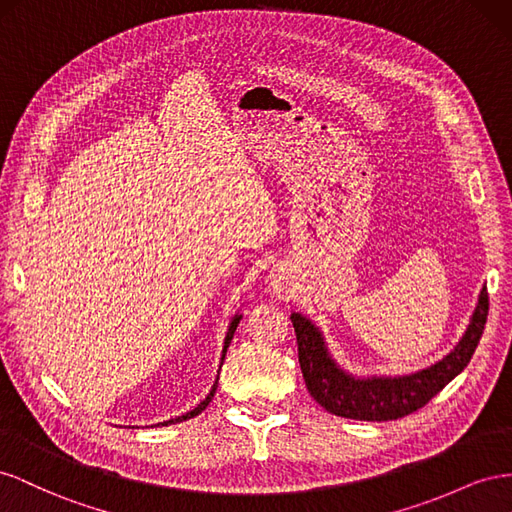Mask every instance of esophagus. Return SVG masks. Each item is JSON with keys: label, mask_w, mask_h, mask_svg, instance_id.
Segmentation results:
<instances>
[{"label": "esophagus", "mask_w": 512, "mask_h": 512, "mask_svg": "<svg viewBox=\"0 0 512 512\" xmlns=\"http://www.w3.org/2000/svg\"><path fill=\"white\" fill-rule=\"evenodd\" d=\"M270 285H272L274 289L281 291V289L285 287V276H283L281 272H272V274H270Z\"/></svg>", "instance_id": "esophagus-1"}]
</instances>
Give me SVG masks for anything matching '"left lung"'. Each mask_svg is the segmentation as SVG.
Returning a JSON list of instances; mask_svg holds the SVG:
<instances>
[{"label": "left lung", "instance_id": "8db88e82", "mask_svg": "<svg viewBox=\"0 0 512 512\" xmlns=\"http://www.w3.org/2000/svg\"><path fill=\"white\" fill-rule=\"evenodd\" d=\"M487 315L489 296L487 287H483L470 317V326L455 349L427 369L397 377H354L332 358L324 334L309 317L291 313V324L296 330L300 369L311 397L334 416L382 422L403 418L425 407L467 367L483 337Z\"/></svg>", "mask_w": 512, "mask_h": 512}]
</instances>
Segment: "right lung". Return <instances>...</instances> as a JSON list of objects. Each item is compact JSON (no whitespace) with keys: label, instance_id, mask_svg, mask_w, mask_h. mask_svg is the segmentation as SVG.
<instances>
[{"label":"right lung","instance_id":"1","mask_svg":"<svg viewBox=\"0 0 512 512\" xmlns=\"http://www.w3.org/2000/svg\"><path fill=\"white\" fill-rule=\"evenodd\" d=\"M240 319H242V315H233V319H231V324H229V328H227V337H225V345H223V356H221V367H223V360H225V354H227V347H229V343H231V339H233V332H236V328H238V324H240ZM216 384H218V377H216V382H214V386H212V390L208 392V397L203 399L195 410H191V412H186V414H182V416H178V418H171V420H165V422H158V425H163V427H167V425H178V422H184V420H188V418H195V416H199L203 410H206V407L210 405V401H212V397H214V392H216Z\"/></svg>","mask_w":512,"mask_h":512}]
</instances>
